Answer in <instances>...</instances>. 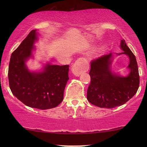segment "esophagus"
<instances>
[{
	"label": "esophagus",
	"mask_w": 147,
	"mask_h": 147,
	"mask_svg": "<svg viewBox=\"0 0 147 147\" xmlns=\"http://www.w3.org/2000/svg\"><path fill=\"white\" fill-rule=\"evenodd\" d=\"M88 65L86 60L83 59H78L71 67V71L74 76H79L83 72L88 71Z\"/></svg>",
	"instance_id": "esophagus-1"
}]
</instances>
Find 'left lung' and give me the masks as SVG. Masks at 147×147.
<instances>
[{"label":"left lung","mask_w":147,"mask_h":147,"mask_svg":"<svg viewBox=\"0 0 147 147\" xmlns=\"http://www.w3.org/2000/svg\"><path fill=\"white\" fill-rule=\"evenodd\" d=\"M120 47L128 56V66L130 73L126 77H121L112 73L110 65L112 53L104 55L90 63L91 78L88 88L87 99L92 104L100 108H112L122 106L135 95L139 87L140 78L136 57L124 40H121ZM120 55V53H117Z\"/></svg>","instance_id":"8db88e82"}]
</instances>
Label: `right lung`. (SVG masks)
<instances>
[{
    "mask_svg": "<svg viewBox=\"0 0 147 147\" xmlns=\"http://www.w3.org/2000/svg\"><path fill=\"white\" fill-rule=\"evenodd\" d=\"M37 30H32L12 53L9 62V87L13 95L26 106L41 110L57 106L63 100L69 80V65L48 63L41 72L30 71L25 62L32 57Z\"/></svg>",
    "mask_w": 147,
    "mask_h": 147,
    "instance_id": "right-lung-1",
    "label": "right lung"
}]
</instances>
